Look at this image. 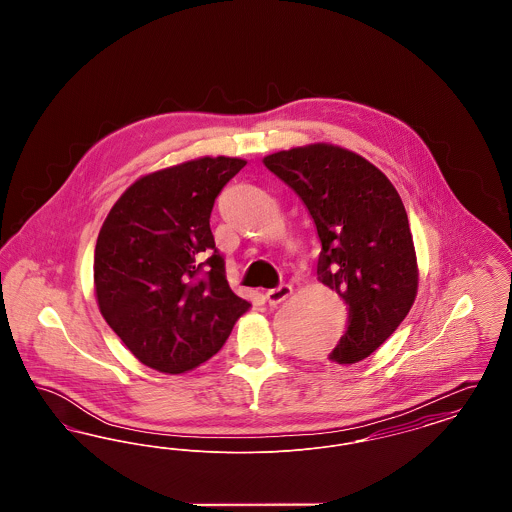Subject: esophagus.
Returning a JSON list of instances; mask_svg holds the SVG:
<instances>
[{
    "label": "esophagus",
    "mask_w": 512,
    "mask_h": 512,
    "mask_svg": "<svg viewBox=\"0 0 512 512\" xmlns=\"http://www.w3.org/2000/svg\"><path fill=\"white\" fill-rule=\"evenodd\" d=\"M292 295V286L290 284H280L278 288H272V290H268L267 301L270 305H278L280 301H284V299H288Z\"/></svg>",
    "instance_id": "34e87169"
}]
</instances>
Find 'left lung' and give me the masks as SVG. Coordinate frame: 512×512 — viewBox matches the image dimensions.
<instances>
[{"mask_svg":"<svg viewBox=\"0 0 512 512\" xmlns=\"http://www.w3.org/2000/svg\"><path fill=\"white\" fill-rule=\"evenodd\" d=\"M317 224L318 280L338 293L347 324L328 359L353 365L390 338L413 307L418 270L403 201L361 155L328 144L265 157Z\"/></svg>","mask_w":512,"mask_h":512,"instance_id":"obj_1","label":"left lung"}]
</instances>
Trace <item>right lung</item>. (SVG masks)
Here are the masks:
<instances>
[{"mask_svg":"<svg viewBox=\"0 0 512 512\" xmlns=\"http://www.w3.org/2000/svg\"><path fill=\"white\" fill-rule=\"evenodd\" d=\"M244 167L236 157H201L147 174L99 230V311L149 368L180 374L209 361L251 305L230 290L209 224L215 199Z\"/></svg>","mask_w":512,"mask_h":512,"instance_id":"right-lung-1","label":"right lung"}]
</instances>
